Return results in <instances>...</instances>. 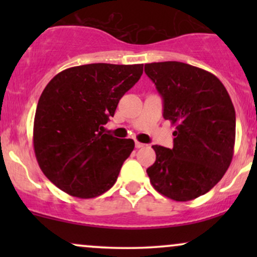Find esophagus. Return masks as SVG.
<instances>
[{"instance_id": "esophagus-1", "label": "esophagus", "mask_w": 257, "mask_h": 257, "mask_svg": "<svg viewBox=\"0 0 257 257\" xmlns=\"http://www.w3.org/2000/svg\"><path fill=\"white\" fill-rule=\"evenodd\" d=\"M135 147H137V149H141V147H145V144L139 143V141H135Z\"/></svg>"}]
</instances>
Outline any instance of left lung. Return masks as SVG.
<instances>
[{"instance_id": "left-lung-1", "label": "left lung", "mask_w": 257, "mask_h": 257, "mask_svg": "<svg viewBox=\"0 0 257 257\" xmlns=\"http://www.w3.org/2000/svg\"><path fill=\"white\" fill-rule=\"evenodd\" d=\"M163 99V117L176 126L173 149L153 145L147 168L155 190L187 202L211 190L232 162L235 111L225 85L213 73L180 61L145 64Z\"/></svg>"}]
</instances>
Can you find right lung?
I'll use <instances>...</instances> for the list:
<instances>
[{
    "instance_id": "obj_1",
    "label": "right lung",
    "mask_w": 257,
    "mask_h": 257,
    "mask_svg": "<svg viewBox=\"0 0 257 257\" xmlns=\"http://www.w3.org/2000/svg\"><path fill=\"white\" fill-rule=\"evenodd\" d=\"M143 70V64L81 65L46 85L35 113L34 150L41 170L61 191L94 198L114 185L135 145L105 134L104 124Z\"/></svg>"
}]
</instances>
